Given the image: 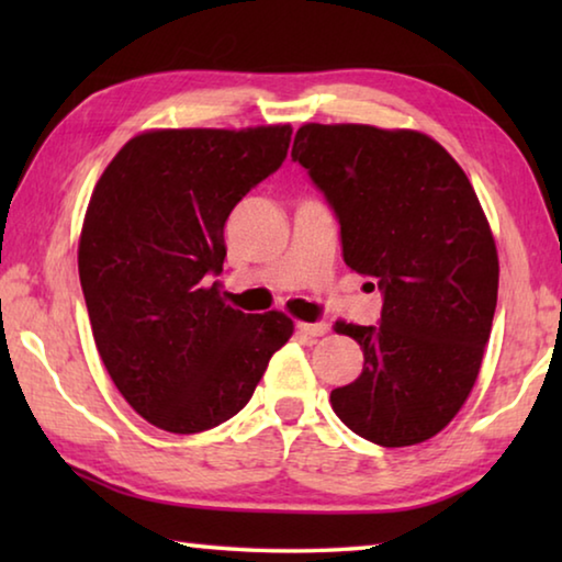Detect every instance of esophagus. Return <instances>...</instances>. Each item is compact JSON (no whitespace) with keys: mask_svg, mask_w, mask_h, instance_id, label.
<instances>
[{"mask_svg":"<svg viewBox=\"0 0 562 562\" xmlns=\"http://www.w3.org/2000/svg\"><path fill=\"white\" fill-rule=\"evenodd\" d=\"M327 329H329L327 322H297V331L307 337H322L327 335Z\"/></svg>","mask_w":562,"mask_h":562,"instance_id":"esophagus-1","label":"esophagus"}]
</instances>
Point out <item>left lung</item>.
<instances>
[{"label": "left lung", "instance_id": "8db88e82", "mask_svg": "<svg viewBox=\"0 0 562 562\" xmlns=\"http://www.w3.org/2000/svg\"><path fill=\"white\" fill-rule=\"evenodd\" d=\"M292 158L325 193L351 270L384 294L376 327L337 322L364 369L331 392L361 439L398 449L439 434L479 376L498 300V252L475 190L418 131L304 123Z\"/></svg>", "mask_w": 562, "mask_h": 562}]
</instances>
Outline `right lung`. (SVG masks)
Wrapping results in <instances>:
<instances>
[{"instance_id": "1", "label": "right lung", "mask_w": 562, "mask_h": 562, "mask_svg": "<svg viewBox=\"0 0 562 562\" xmlns=\"http://www.w3.org/2000/svg\"><path fill=\"white\" fill-rule=\"evenodd\" d=\"M290 136V126L146 131L93 188L79 240L93 339L123 398L158 429L227 422L292 337L288 315H245L211 284L227 215L282 166Z\"/></svg>"}]
</instances>
